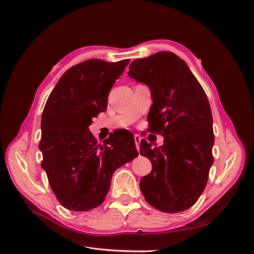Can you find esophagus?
<instances>
[{
    "instance_id": "obj_1",
    "label": "esophagus",
    "mask_w": 254,
    "mask_h": 254,
    "mask_svg": "<svg viewBox=\"0 0 254 254\" xmlns=\"http://www.w3.org/2000/svg\"><path fill=\"white\" fill-rule=\"evenodd\" d=\"M133 139H134V142H135V146H136V149L139 150L140 149V143H141V140H142V137L139 135V134H134V136H133Z\"/></svg>"
}]
</instances>
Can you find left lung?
I'll use <instances>...</instances> for the list:
<instances>
[{"label": "left lung", "instance_id": "8db88e82", "mask_svg": "<svg viewBox=\"0 0 254 254\" xmlns=\"http://www.w3.org/2000/svg\"><path fill=\"white\" fill-rule=\"evenodd\" d=\"M128 75L149 88L150 129L164 136L163 145L155 148L141 141L140 153L152 165L140 181L142 194L162 212L188 210L202 194L214 161L207 97L188 64L171 52L135 59Z\"/></svg>", "mask_w": 254, "mask_h": 254}]
</instances>
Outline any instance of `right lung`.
Instances as JSON below:
<instances>
[{
    "mask_svg": "<svg viewBox=\"0 0 254 254\" xmlns=\"http://www.w3.org/2000/svg\"><path fill=\"white\" fill-rule=\"evenodd\" d=\"M129 59H89L72 66L50 94L41 118V167L59 202L71 211L102 204L113 173L139 156L128 131L97 145L89 127L107 108L111 87Z\"/></svg>",
    "mask_w": 254,
    "mask_h": 254,
    "instance_id": "add662e5",
    "label": "right lung"
}]
</instances>
